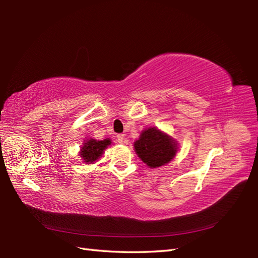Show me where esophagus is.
<instances>
[{"label": "esophagus", "mask_w": 258, "mask_h": 258, "mask_svg": "<svg viewBox=\"0 0 258 258\" xmlns=\"http://www.w3.org/2000/svg\"><path fill=\"white\" fill-rule=\"evenodd\" d=\"M116 139H117V142L118 143H124V140H125V135L124 134H117V136H116Z\"/></svg>", "instance_id": "34e87169"}]
</instances>
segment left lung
Listing matches in <instances>:
<instances>
[{"label": "left lung", "instance_id": "left-lung-1", "mask_svg": "<svg viewBox=\"0 0 258 258\" xmlns=\"http://www.w3.org/2000/svg\"><path fill=\"white\" fill-rule=\"evenodd\" d=\"M134 149L146 165L155 168L172 160L177 151V145L160 130L151 127L141 134V138L134 143Z\"/></svg>", "mask_w": 258, "mask_h": 258}]
</instances>
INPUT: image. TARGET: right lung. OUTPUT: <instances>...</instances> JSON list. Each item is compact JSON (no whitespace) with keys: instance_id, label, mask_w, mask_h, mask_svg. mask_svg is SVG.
<instances>
[{"instance_id":"1","label":"right lung","mask_w":258,"mask_h":258,"mask_svg":"<svg viewBox=\"0 0 258 258\" xmlns=\"http://www.w3.org/2000/svg\"><path fill=\"white\" fill-rule=\"evenodd\" d=\"M108 145H111V141L108 139L104 141H86V143H84L83 147L81 149V156L83 157L84 162L86 163H94L103 154V151Z\"/></svg>"}]
</instances>
